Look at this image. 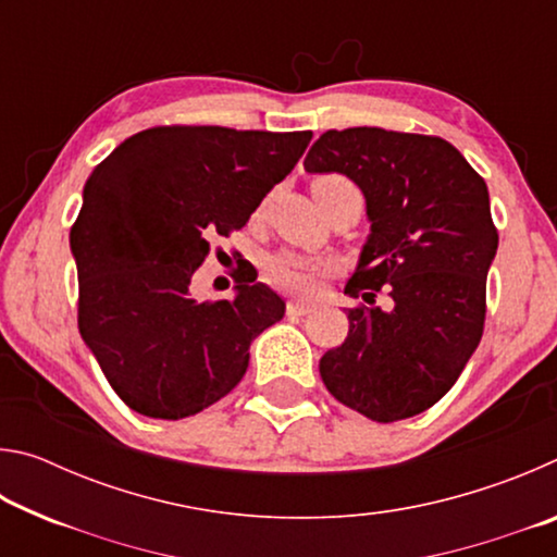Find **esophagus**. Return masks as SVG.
I'll list each match as a JSON object with an SVG mask.
<instances>
[{"instance_id":"1","label":"esophagus","mask_w":557,"mask_h":557,"mask_svg":"<svg viewBox=\"0 0 557 557\" xmlns=\"http://www.w3.org/2000/svg\"><path fill=\"white\" fill-rule=\"evenodd\" d=\"M307 312H312V305H309V301H305V299H292L287 305L289 317H305Z\"/></svg>"}]
</instances>
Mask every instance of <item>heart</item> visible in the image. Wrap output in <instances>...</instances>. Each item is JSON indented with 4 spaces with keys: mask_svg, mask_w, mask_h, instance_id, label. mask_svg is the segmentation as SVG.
<instances>
[{
    "mask_svg": "<svg viewBox=\"0 0 557 557\" xmlns=\"http://www.w3.org/2000/svg\"><path fill=\"white\" fill-rule=\"evenodd\" d=\"M334 182H344L338 176H319L314 186L319 184H334ZM329 270L326 262L322 260H312L307 256H297V252H277L272 256L265 265V275L275 287L289 289V292H312L317 287L319 277Z\"/></svg>",
    "mask_w": 557,
    "mask_h": 557,
    "instance_id": "1",
    "label": "heart"
}]
</instances>
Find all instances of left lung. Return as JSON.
Segmentation results:
<instances>
[{
	"label": "left lung",
	"mask_w": 557,
	"mask_h": 557,
	"mask_svg": "<svg viewBox=\"0 0 557 557\" xmlns=\"http://www.w3.org/2000/svg\"><path fill=\"white\" fill-rule=\"evenodd\" d=\"M309 174H344L361 188L371 233L346 295L388 307L348 309V336L319 361L338 403L375 422L435 405L476 351L486 275L498 233L488 188L442 137L381 127L329 129L305 159Z\"/></svg>",
	"instance_id": "obj_1"
}]
</instances>
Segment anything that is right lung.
<instances>
[{"label": "right lung", "instance_id": "add662e5", "mask_svg": "<svg viewBox=\"0 0 557 557\" xmlns=\"http://www.w3.org/2000/svg\"><path fill=\"white\" fill-rule=\"evenodd\" d=\"M312 132L152 127L92 169L71 228L78 329L122 403L182 420L228 395L250 344L285 317V299L240 282L201 301L191 280L211 235L243 228L285 178Z\"/></svg>", "mask_w": 557, "mask_h": 557}]
</instances>
